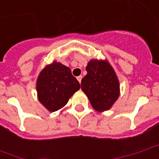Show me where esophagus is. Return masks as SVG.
<instances>
[{
	"instance_id": "esophagus-1",
	"label": "esophagus",
	"mask_w": 159,
	"mask_h": 159,
	"mask_svg": "<svg viewBox=\"0 0 159 159\" xmlns=\"http://www.w3.org/2000/svg\"><path fill=\"white\" fill-rule=\"evenodd\" d=\"M76 78H77V80H78V82H79V83H81V82H82V78H83V76H77Z\"/></svg>"
}]
</instances>
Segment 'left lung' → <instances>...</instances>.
Returning a JSON list of instances; mask_svg holds the SVG:
<instances>
[{"label": "left lung", "instance_id": "8db88e82", "mask_svg": "<svg viewBox=\"0 0 159 159\" xmlns=\"http://www.w3.org/2000/svg\"><path fill=\"white\" fill-rule=\"evenodd\" d=\"M81 89L93 109L103 111L110 109L119 96V83L111 66L107 61L90 60Z\"/></svg>", "mask_w": 159, "mask_h": 159}]
</instances>
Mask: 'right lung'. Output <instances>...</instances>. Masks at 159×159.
Returning a JSON list of instances; mask_svg holds the SVG:
<instances>
[{"label":"right lung","instance_id":"1","mask_svg":"<svg viewBox=\"0 0 159 159\" xmlns=\"http://www.w3.org/2000/svg\"><path fill=\"white\" fill-rule=\"evenodd\" d=\"M79 89L80 83L72 76L69 67L57 62L42 70L36 83L40 102L50 111L65 107Z\"/></svg>","mask_w":159,"mask_h":159}]
</instances>
